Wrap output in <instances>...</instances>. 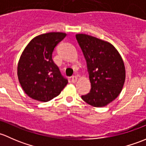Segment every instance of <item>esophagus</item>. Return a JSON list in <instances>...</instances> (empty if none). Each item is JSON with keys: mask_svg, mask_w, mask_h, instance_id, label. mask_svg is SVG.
Instances as JSON below:
<instances>
[{"mask_svg": "<svg viewBox=\"0 0 146 146\" xmlns=\"http://www.w3.org/2000/svg\"><path fill=\"white\" fill-rule=\"evenodd\" d=\"M77 81V76H72V83H75Z\"/></svg>", "mask_w": 146, "mask_h": 146, "instance_id": "esophagus-1", "label": "esophagus"}]
</instances>
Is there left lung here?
I'll return each mask as SVG.
<instances>
[{"instance_id": "1", "label": "left lung", "mask_w": 146, "mask_h": 146, "mask_svg": "<svg viewBox=\"0 0 146 146\" xmlns=\"http://www.w3.org/2000/svg\"><path fill=\"white\" fill-rule=\"evenodd\" d=\"M87 63L91 84L90 92L82 96L91 106H106L119 95L126 78L124 63L115 46L92 36L76 35Z\"/></svg>"}]
</instances>
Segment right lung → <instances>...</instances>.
<instances>
[{
    "instance_id": "add662e5",
    "label": "right lung",
    "mask_w": 146,
    "mask_h": 146,
    "mask_svg": "<svg viewBox=\"0 0 146 146\" xmlns=\"http://www.w3.org/2000/svg\"><path fill=\"white\" fill-rule=\"evenodd\" d=\"M66 35L62 32L40 34L22 52L17 65L18 79L25 94L32 99L49 101L59 95L68 83L52 59L54 48Z\"/></svg>"
}]
</instances>
